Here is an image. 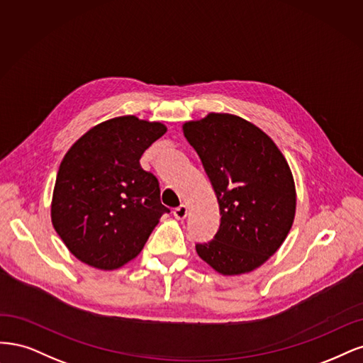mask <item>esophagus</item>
<instances>
[{
  "label": "esophagus",
  "instance_id": "34e87169",
  "mask_svg": "<svg viewBox=\"0 0 363 363\" xmlns=\"http://www.w3.org/2000/svg\"><path fill=\"white\" fill-rule=\"evenodd\" d=\"M186 213H189V209H186L185 205H179L178 208L173 209V216L177 220H184L186 217Z\"/></svg>",
  "mask_w": 363,
  "mask_h": 363
}]
</instances>
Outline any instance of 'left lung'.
<instances>
[{
    "label": "left lung",
    "instance_id": "8db88e82",
    "mask_svg": "<svg viewBox=\"0 0 363 363\" xmlns=\"http://www.w3.org/2000/svg\"><path fill=\"white\" fill-rule=\"evenodd\" d=\"M213 184L220 228L196 252L223 276L250 273L272 258L296 217V184L284 154L261 128L229 113L182 125Z\"/></svg>",
    "mask_w": 363,
    "mask_h": 363
}]
</instances>
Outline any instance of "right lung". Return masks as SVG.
Segmentation results:
<instances>
[{
  "label": "right lung",
  "mask_w": 363,
  "mask_h": 363,
  "mask_svg": "<svg viewBox=\"0 0 363 363\" xmlns=\"http://www.w3.org/2000/svg\"><path fill=\"white\" fill-rule=\"evenodd\" d=\"M167 131L161 122L119 116L98 123L66 152L52 191L51 221L77 259L118 270L143 250L162 214L160 184L140 166Z\"/></svg>",
  "instance_id": "right-lung-1"
}]
</instances>
